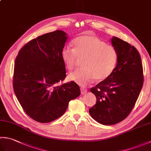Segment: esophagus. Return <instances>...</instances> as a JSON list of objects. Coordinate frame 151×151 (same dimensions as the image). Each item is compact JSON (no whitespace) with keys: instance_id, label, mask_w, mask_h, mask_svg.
Segmentation results:
<instances>
[{"instance_id":"obj_1","label":"esophagus","mask_w":151,"mask_h":151,"mask_svg":"<svg viewBox=\"0 0 151 151\" xmlns=\"http://www.w3.org/2000/svg\"><path fill=\"white\" fill-rule=\"evenodd\" d=\"M87 89H85V88H81V94H84V93H86V92H87Z\"/></svg>"}]
</instances>
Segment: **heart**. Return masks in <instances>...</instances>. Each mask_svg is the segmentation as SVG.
Instances as JSON below:
<instances>
[{"mask_svg":"<svg viewBox=\"0 0 151 151\" xmlns=\"http://www.w3.org/2000/svg\"><path fill=\"white\" fill-rule=\"evenodd\" d=\"M74 49L63 48L62 58L67 69H73L80 60H83L81 69L68 75V79L81 86H86L95 79L106 81L114 73L118 63V52L112 45L99 38L84 35L73 41Z\"/></svg>","mask_w":151,"mask_h":151,"instance_id":"obj_1","label":"heart"}]
</instances>
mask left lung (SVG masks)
<instances>
[{"label":"left lung","instance_id":"left-lung-1","mask_svg":"<svg viewBox=\"0 0 151 151\" xmlns=\"http://www.w3.org/2000/svg\"><path fill=\"white\" fill-rule=\"evenodd\" d=\"M111 44L118 52V63L114 73L90 89L97 102L89 110L98 123L117 124L130 114L143 84L142 59L135 47L113 37Z\"/></svg>","mask_w":151,"mask_h":151}]
</instances>
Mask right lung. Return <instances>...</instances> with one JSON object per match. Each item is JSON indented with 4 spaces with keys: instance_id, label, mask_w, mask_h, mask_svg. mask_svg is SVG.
<instances>
[{
    "instance_id": "add662e5",
    "label": "right lung",
    "mask_w": 151,
    "mask_h": 151,
    "mask_svg": "<svg viewBox=\"0 0 151 151\" xmlns=\"http://www.w3.org/2000/svg\"><path fill=\"white\" fill-rule=\"evenodd\" d=\"M65 32L56 30L38 36L19 51L13 87L22 109L40 123H49L65 113L69 102L81 95L75 82L57 84L66 77L62 51Z\"/></svg>"
}]
</instances>
